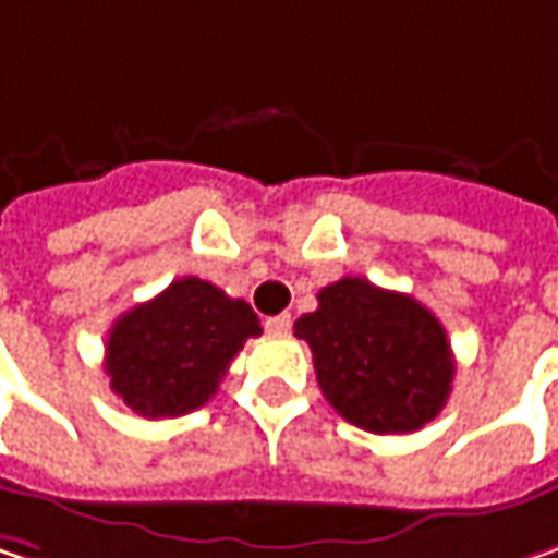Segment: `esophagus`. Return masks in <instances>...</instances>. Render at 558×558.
Returning <instances> with one entry per match:
<instances>
[{
	"instance_id": "esophagus-1",
	"label": "esophagus",
	"mask_w": 558,
	"mask_h": 558,
	"mask_svg": "<svg viewBox=\"0 0 558 558\" xmlns=\"http://www.w3.org/2000/svg\"><path fill=\"white\" fill-rule=\"evenodd\" d=\"M290 325H293V318H290L287 312H283V315H271V318H265V330H268V333H287Z\"/></svg>"
}]
</instances>
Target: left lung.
Wrapping results in <instances>:
<instances>
[{
    "instance_id": "obj_1",
    "label": "left lung",
    "mask_w": 558,
    "mask_h": 558,
    "mask_svg": "<svg viewBox=\"0 0 558 558\" xmlns=\"http://www.w3.org/2000/svg\"><path fill=\"white\" fill-rule=\"evenodd\" d=\"M325 400L372 434H412L440 415L456 362L447 330L405 293L343 278L296 322Z\"/></svg>"
}]
</instances>
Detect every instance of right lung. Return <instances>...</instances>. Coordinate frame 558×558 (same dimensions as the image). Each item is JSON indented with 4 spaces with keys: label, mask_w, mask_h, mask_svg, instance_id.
<instances>
[{
    "label": "right lung",
    "mask_w": 558,
    "mask_h": 558,
    "mask_svg": "<svg viewBox=\"0 0 558 558\" xmlns=\"http://www.w3.org/2000/svg\"><path fill=\"white\" fill-rule=\"evenodd\" d=\"M262 325L250 303L199 278L174 280L109 330L111 390L143 418H178L206 405L228 365Z\"/></svg>",
    "instance_id": "1"
}]
</instances>
